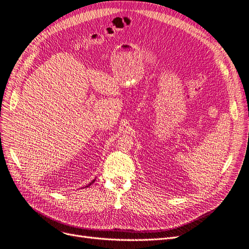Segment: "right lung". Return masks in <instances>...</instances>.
Wrapping results in <instances>:
<instances>
[{
	"mask_svg": "<svg viewBox=\"0 0 249 249\" xmlns=\"http://www.w3.org/2000/svg\"><path fill=\"white\" fill-rule=\"evenodd\" d=\"M95 180H96V179H94V180H92V182H91V183H90V184H88V185H87V186H86V187H88V186H90V185H91V184H93V183H94V182H95Z\"/></svg>",
	"mask_w": 249,
	"mask_h": 249,
	"instance_id": "1",
	"label": "right lung"
}]
</instances>
